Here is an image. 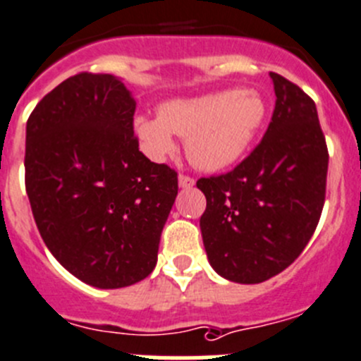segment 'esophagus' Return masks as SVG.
<instances>
[{"label":"esophagus","mask_w":361,"mask_h":361,"mask_svg":"<svg viewBox=\"0 0 361 361\" xmlns=\"http://www.w3.org/2000/svg\"><path fill=\"white\" fill-rule=\"evenodd\" d=\"M178 186H180V188H191V186H195V178L190 177V175L180 173V175H178Z\"/></svg>","instance_id":"obj_1"}]
</instances>
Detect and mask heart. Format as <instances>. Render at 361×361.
Segmentation results:
<instances>
[{
	"label": "heart",
	"mask_w": 361,
	"mask_h": 361,
	"mask_svg": "<svg viewBox=\"0 0 361 361\" xmlns=\"http://www.w3.org/2000/svg\"><path fill=\"white\" fill-rule=\"evenodd\" d=\"M267 106L257 90H221L191 99H173L159 116L140 115L135 131L152 159L175 150V136H186V152L198 168L218 171L238 163L266 122Z\"/></svg>",
	"instance_id": "heart-1"
}]
</instances>
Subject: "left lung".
I'll return each mask as SVG.
<instances>
[{
    "label": "left lung",
    "instance_id": "8db88e82",
    "mask_svg": "<svg viewBox=\"0 0 361 361\" xmlns=\"http://www.w3.org/2000/svg\"><path fill=\"white\" fill-rule=\"evenodd\" d=\"M274 111L262 142L232 171L198 178L207 259L219 276L260 283L289 267L310 241L326 197L328 147L315 102L271 72Z\"/></svg>",
    "mask_w": 361,
    "mask_h": 361
}]
</instances>
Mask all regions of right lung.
<instances>
[{
  "mask_svg": "<svg viewBox=\"0 0 361 361\" xmlns=\"http://www.w3.org/2000/svg\"><path fill=\"white\" fill-rule=\"evenodd\" d=\"M136 101L111 74L81 72L26 123V193L54 259L99 289L152 273L177 197V171L152 163L133 131Z\"/></svg>",
  "mask_w": 361,
  "mask_h": 361,
  "instance_id": "obj_1",
  "label": "right lung"
}]
</instances>
